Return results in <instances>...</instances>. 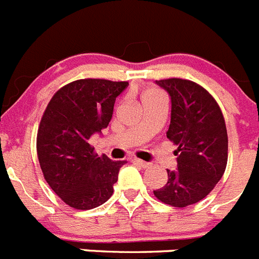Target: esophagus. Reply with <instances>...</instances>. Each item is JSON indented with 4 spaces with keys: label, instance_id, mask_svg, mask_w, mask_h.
I'll return each instance as SVG.
<instances>
[{
    "label": "esophagus",
    "instance_id": "esophagus-1",
    "mask_svg": "<svg viewBox=\"0 0 259 259\" xmlns=\"http://www.w3.org/2000/svg\"><path fill=\"white\" fill-rule=\"evenodd\" d=\"M132 161H134V163H136L137 166L143 167V168H149V167L152 166V163H150V162L141 161V159H139V158H134V159H132Z\"/></svg>",
    "mask_w": 259,
    "mask_h": 259
}]
</instances>
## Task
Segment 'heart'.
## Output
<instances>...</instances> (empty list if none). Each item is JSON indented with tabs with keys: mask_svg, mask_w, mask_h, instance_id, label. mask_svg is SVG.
I'll return each instance as SVG.
<instances>
[{
	"mask_svg": "<svg viewBox=\"0 0 259 259\" xmlns=\"http://www.w3.org/2000/svg\"><path fill=\"white\" fill-rule=\"evenodd\" d=\"M162 93L157 89H148L145 91V93L143 95V98H148V97H157V96H161Z\"/></svg>",
	"mask_w": 259,
	"mask_h": 259,
	"instance_id": "b5f03b06",
	"label": "heart"
}]
</instances>
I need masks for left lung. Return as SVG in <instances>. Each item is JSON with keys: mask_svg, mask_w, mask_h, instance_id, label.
<instances>
[{"mask_svg": "<svg viewBox=\"0 0 259 259\" xmlns=\"http://www.w3.org/2000/svg\"><path fill=\"white\" fill-rule=\"evenodd\" d=\"M171 98L167 137L178 145V168L154 196L175 207L205 198L222 179L228 158V136L221 107L198 84L184 79L157 80Z\"/></svg>", "mask_w": 259, "mask_h": 259, "instance_id": "8db88e82", "label": "left lung"}]
</instances>
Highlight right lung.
Returning <instances> with one entry per match:
<instances>
[{"mask_svg": "<svg viewBox=\"0 0 259 259\" xmlns=\"http://www.w3.org/2000/svg\"><path fill=\"white\" fill-rule=\"evenodd\" d=\"M127 81L75 80L53 96L37 131V157L45 180L63 202L89 210L106 202L125 161L98 157L89 139L113 116Z\"/></svg>", "mask_w": 259, "mask_h": 259, "instance_id": "right-lung-1", "label": "right lung"}]
</instances>
